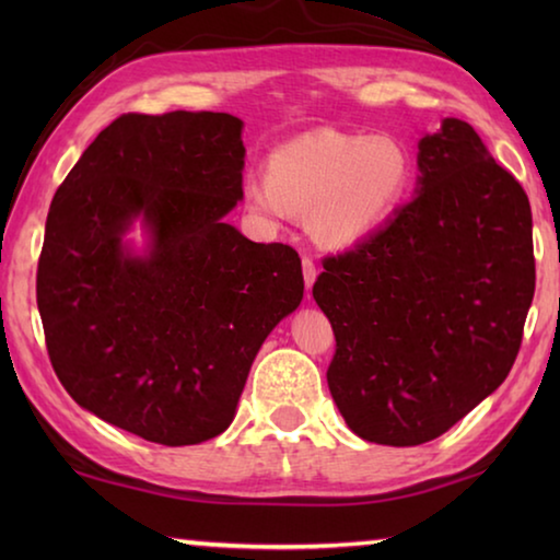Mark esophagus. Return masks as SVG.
<instances>
[{
    "label": "esophagus",
    "instance_id": "1",
    "mask_svg": "<svg viewBox=\"0 0 560 560\" xmlns=\"http://www.w3.org/2000/svg\"><path fill=\"white\" fill-rule=\"evenodd\" d=\"M301 267H303V281H306V289H311V287H314L316 277H318V267L311 257H303Z\"/></svg>",
    "mask_w": 560,
    "mask_h": 560
}]
</instances>
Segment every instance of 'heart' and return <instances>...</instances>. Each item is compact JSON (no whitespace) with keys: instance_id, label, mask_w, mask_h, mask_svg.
<instances>
[{"instance_id":"1","label":"heart","mask_w":560,"mask_h":560,"mask_svg":"<svg viewBox=\"0 0 560 560\" xmlns=\"http://www.w3.org/2000/svg\"><path fill=\"white\" fill-rule=\"evenodd\" d=\"M412 160L390 136L314 130L271 150L267 177L244 185V205L267 224L308 214L311 232L330 246L377 230L407 192Z\"/></svg>"}]
</instances>
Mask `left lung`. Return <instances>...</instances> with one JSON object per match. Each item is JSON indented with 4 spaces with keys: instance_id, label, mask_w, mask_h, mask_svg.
<instances>
[{
    "instance_id": "8db88e82",
    "label": "left lung",
    "mask_w": 560,
    "mask_h": 560,
    "mask_svg": "<svg viewBox=\"0 0 560 560\" xmlns=\"http://www.w3.org/2000/svg\"><path fill=\"white\" fill-rule=\"evenodd\" d=\"M417 165L420 192L314 283L330 395L358 438L390 447L440 438L506 381L536 289L528 197L477 130L444 118Z\"/></svg>"
}]
</instances>
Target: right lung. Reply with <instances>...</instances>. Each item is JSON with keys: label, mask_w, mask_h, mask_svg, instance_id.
I'll return each mask as SVG.
<instances>
[{"label": "right lung", "mask_w": 560, "mask_h": 560, "mask_svg": "<svg viewBox=\"0 0 560 560\" xmlns=\"http://www.w3.org/2000/svg\"><path fill=\"white\" fill-rule=\"evenodd\" d=\"M242 120L122 113L56 189L36 269L46 350L75 402L165 447L230 428L271 328L303 299L289 244L222 217L242 200ZM143 215L154 244L119 236Z\"/></svg>", "instance_id": "right-lung-1"}]
</instances>
